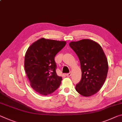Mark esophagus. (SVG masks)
<instances>
[{
    "label": "esophagus",
    "mask_w": 122,
    "mask_h": 122,
    "mask_svg": "<svg viewBox=\"0 0 122 122\" xmlns=\"http://www.w3.org/2000/svg\"><path fill=\"white\" fill-rule=\"evenodd\" d=\"M66 75L67 77H69L71 75V72H69L68 73H67V74H66Z\"/></svg>",
    "instance_id": "esophagus-1"
}]
</instances>
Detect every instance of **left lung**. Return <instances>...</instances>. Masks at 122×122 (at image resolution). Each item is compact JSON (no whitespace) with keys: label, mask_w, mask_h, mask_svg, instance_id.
Segmentation results:
<instances>
[{"label":"left lung","mask_w":122,"mask_h":122,"mask_svg":"<svg viewBox=\"0 0 122 122\" xmlns=\"http://www.w3.org/2000/svg\"><path fill=\"white\" fill-rule=\"evenodd\" d=\"M70 47L80 60L81 79L75 90L84 97L96 94L105 81L109 69L107 59L99 44L90 39L71 42Z\"/></svg>","instance_id":"8db88e82"}]
</instances>
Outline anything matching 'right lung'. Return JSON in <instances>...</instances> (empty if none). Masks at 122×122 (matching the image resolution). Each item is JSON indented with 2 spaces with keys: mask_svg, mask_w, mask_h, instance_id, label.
<instances>
[{
  "mask_svg": "<svg viewBox=\"0 0 122 122\" xmlns=\"http://www.w3.org/2000/svg\"><path fill=\"white\" fill-rule=\"evenodd\" d=\"M66 41L41 38L29 46L25 55L24 69L31 87L43 96L56 90L62 80L56 72L55 55Z\"/></svg>",
  "mask_w": 122,
  "mask_h": 122,
  "instance_id": "add662e5",
  "label": "right lung"
}]
</instances>
